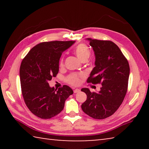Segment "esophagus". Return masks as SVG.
<instances>
[{
    "mask_svg": "<svg viewBox=\"0 0 149 149\" xmlns=\"http://www.w3.org/2000/svg\"><path fill=\"white\" fill-rule=\"evenodd\" d=\"M79 91H80V89H74V93H79Z\"/></svg>",
    "mask_w": 149,
    "mask_h": 149,
    "instance_id": "esophagus-1",
    "label": "esophagus"
}]
</instances>
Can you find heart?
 <instances>
[{
  "mask_svg": "<svg viewBox=\"0 0 149 149\" xmlns=\"http://www.w3.org/2000/svg\"><path fill=\"white\" fill-rule=\"evenodd\" d=\"M74 53L78 58V59L82 62L84 61V60H87L89 58L91 55V51L89 48L86 45L79 44L75 47L74 49ZM62 64L63 60H61V61H60V65H62ZM83 77H84V75L82 74L78 75L75 74H72L66 77L65 81L70 84L73 85H77L79 84L80 79Z\"/></svg>",
  "mask_w": 149,
  "mask_h": 149,
  "instance_id": "heart-1",
  "label": "heart"
}]
</instances>
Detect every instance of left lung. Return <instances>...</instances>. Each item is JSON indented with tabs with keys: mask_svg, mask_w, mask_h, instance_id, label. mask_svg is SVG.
<instances>
[{
	"mask_svg": "<svg viewBox=\"0 0 149 149\" xmlns=\"http://www.w3.org/2000/svg\"><path fill=\"white\" fill-rule=\"evenodd\" d=\"M95 52V67L87 79L88 83L101 84L99 93L88 88L87 100L81 104L85 114L98 120L112 116L122 104L127 90L130 65L127 60L114 42L87 38Z\"/></svg>",
	"mask_w": 149,
	"mask_h": 149,
	"instance_id": "left-lung-1",
	"label": "left lung"
}]
</instances>
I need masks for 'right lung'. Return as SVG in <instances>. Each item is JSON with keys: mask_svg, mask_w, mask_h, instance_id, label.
I'll return each mask as SVG.
<instances>
[{"mask_svg": "<svg viewBox=\"0 0 149 149\" xmlns=\"http://www.w3.org/2000/svg\"><path fill=\"white\" fill-rule=\"evenodd\" d=\"M75 42L50 41L33 47L22 60L19 68L22 93L29 110L36 116L49 119L64 109L65 101L73 90L68 85L58 89L50 87L48 81L59 71L62 53Z\"/></svg>", "mask_w": 149, "mask_h": 149, "instance_id": "right-lung-1", "label": "right lung"}]
</instances>
